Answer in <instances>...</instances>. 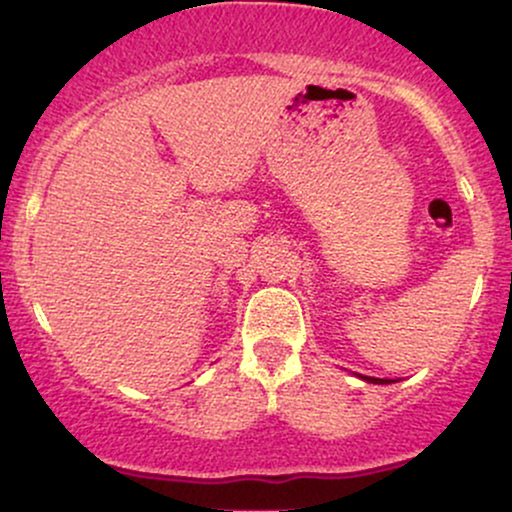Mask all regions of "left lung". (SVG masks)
<instances>
[{
  "instance_id": "1",
  "label": "left lung",
  "mask_w": 512,
  "mask_h": 512,
  "mask_svg": "<svg viewBox=\"0 0 512 512\" xmlns=\"http://www.w3.org/2000/svg\"><path fill=\"white\" fill-rule=\"evenodd\" d=\"M363 380H366V383H375V385H387V383H392V380H383V378H368V375H363Z\"/></svg>"
}]
</instances>
